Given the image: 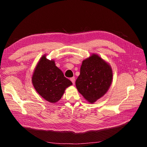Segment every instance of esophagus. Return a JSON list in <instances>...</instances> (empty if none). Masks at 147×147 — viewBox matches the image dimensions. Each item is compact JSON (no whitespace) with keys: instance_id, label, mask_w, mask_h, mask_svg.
<instances>
[{"instance_id":"1","label":"esophagus","mask_w":147,"mask_h":147,"mask_svg":"<svg viewBox=\"0 0 147 147\" xmlns=\"http://www.w3.org/2000/svg\"><path fill=\"white\" fill-rule=\"evenodd\" d=\"M75 77H72V78H70V80H71V82H72V83L74 84V83H75Z\"/></svg>"}]
</instances>
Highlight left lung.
Instances as JSON below:
<instances>
[{
  "label": "left lung",
  "instance_id": "obj_1",
  "mask_svg": "<svg viewBox=\"0 0 147 147\" xmlns=\"http://www.w3.org/2000/svg\"><path fill=\"white\" fill-rule=\"evenodd\" d=\"M112 81V67L100 56L92 53L82 61L75 84L84 98L93 104L106 94Z\"/></svg>",
  "mask_w": 147,
  "mask_h": 147
}]
</instances>
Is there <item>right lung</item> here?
I'll return each instance as SVG.
<instances>
[{"label":"right lung","instance_id":"1","mask_svg":"<svg viewBox=\"0 0 147 147\" xmlns=\"http://www.w3.org/2000/svg\"><path fill=\"white\" fill-rule=\"evenodd\" d=\"M43 55L35 66L32 83L35 91L47 101L55 104L59 101L66 90L72 84L63 72L56 66L54 59H47Z\"/></svg>","mask_w":147,"mask_h":147}]
</instances>
